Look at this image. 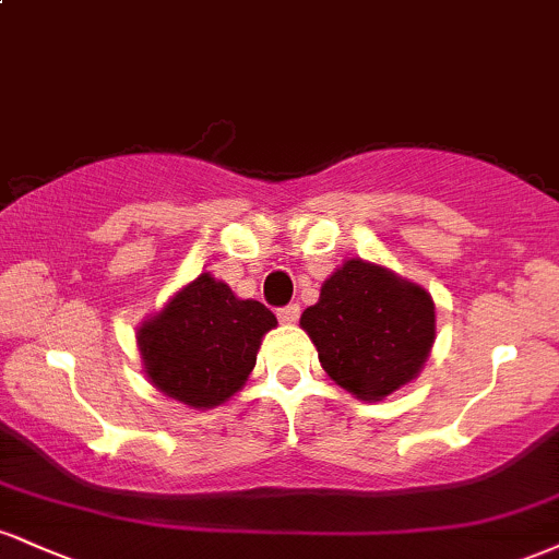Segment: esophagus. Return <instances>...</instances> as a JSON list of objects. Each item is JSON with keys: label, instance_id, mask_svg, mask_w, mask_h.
<instances>
[{"label": "esophagus", "instance_id": "obj_1", "mask_svg": "<svg viewBox=\"0 0 559 559\" xmlns=\"http://www.w3.org/2000/svg\"><path fill=\"white\" fill-rule=\"evenodd\" d=\"M278 320H281V323H286V325L297 323V320H299V305H286V307H281V310H278Z\"/></svg>", "mask_w": 559, "mask_h": 559}]
</instances>
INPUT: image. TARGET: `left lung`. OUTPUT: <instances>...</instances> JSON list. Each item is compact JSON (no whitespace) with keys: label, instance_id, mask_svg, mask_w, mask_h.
I'll return each instance as SVG.
<instances>
[{"label":"left lung","instance_id":"left-lung-1","mask_svg":"<svg viewBox=\"0 0 559 559\" xmlns=\"http://www.w3.org/2000/svg\"><path fill=\"white\" fill-rule=\"evenodd\" d=\"M299 325L338 386L360 402H381L426 365L436 305L426 288L391 267L349 258L323 281Z\"/></svg>","mask_w":559,"mask_h":559}]
</instances>
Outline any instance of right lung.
Returning a JSON list of instances; mask_svg holds the SVG:
<instances>
[{
	"label": "right lung",
	"instance_id": "right-lung-1",
	"mask_svg": "<svg viewBox=\"0 0 559 559\" xmlns=\"http://www.w3.org/2000/svg\"><path fill=\"white\" fill-rule=\"evenodd\" d=\"M278 320L258 299L199 273L141 320L136 344L150 383L170 400L213 409L241 391L258 362L262 336Z\"/></svg>",
	"mask_w": 559,
	"mask_h": 559
}]
</instances>
